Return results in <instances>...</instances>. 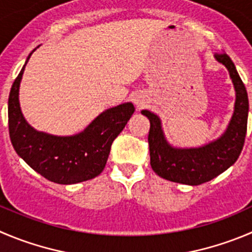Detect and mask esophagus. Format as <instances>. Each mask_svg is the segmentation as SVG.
I'll list each match as a JSON object with an SVG mask.
<instances>
[{
    "instance_id": "obj_1",
    "label": "esophagus",
    "mask_w": 252,
    "mask_h": 252,
    "mask_svg": "<svg viewBox=\"0 0 252 252\" xmlns=\"http://www.w3.org/2000/svg\"><path fill=\"white\" fill-rule=\"evenodd\" d=\"M133 102H135V105L138 107V109H142V107H145L146 105H147L148 101L145 97V95L137 94L135 95V97H133Z\"/></svg>"
}]
</instances>
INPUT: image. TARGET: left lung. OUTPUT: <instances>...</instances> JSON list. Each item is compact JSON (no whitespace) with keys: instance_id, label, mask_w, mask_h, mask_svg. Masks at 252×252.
<instances>
[{"instance_id":"8db88e82","label":"left lung","mask_w":252,"mask_h":252,"mask_svg":"<svg viewBox=\"0 0 252 252\" xmlns=\"http://www.w3.org/2000/svg\"><path fill=\"white\" fill-rule=\"evenodd\" d=\"M214 57L229 71L236 96L231 120L220 137L200 147H174L164 136L159 117L148 110L141 111L151 124L148 132L151 167L156 174L167 181L188 186L212 181L235 163L244 147L249 116L246 88L226 53Z\"/></svg>"}]
</instances>
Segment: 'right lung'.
Segmentation results:
<instances>
[{"instance_id":"1","label":"right lung","mask_w":252,"mask_h":252,"mask_svg":"<svg viewBox=\"0 0 252 252\" xmlns=\"http://www.w3.org/2000/svg\"><path fill=\"white\" fill-rule=\"evenodd\" d=\"M26 64L14 80L8 97L9 137L17 155L37 173L54 183L75 184L99 176L105 168L112 142L135 112L133 104L125 102L105 110L76 135L40 132L26 121L21 111L20 85Z\"/></svg>"}]
</instances>
